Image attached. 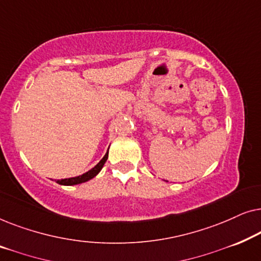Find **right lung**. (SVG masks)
<instances>
[{
    "instance_id": "add662e5",
    "label": "right lung",
    "mask_w": 261,
    "mask_h": 261,
    "mask_svg": "<svg viewBox=\"0 0 261 261\" xmlns=\"http://www.w3.org/2000/svg\"><path fill=\"white\" fill-rule=\"evenodd\" d=\"M107 159H108V151H107L105 156H103V158L99 160V163L97 164V165H95L91 170H89L88 172H85V173L82 174V176H78V177L65 178V179L57 180V183L60 184V185H77V184H81V183H85V181L90 180L95 176H97L99 171L102 170L103 165H105V164H106Z\"/></svg>"
}]
</instances>
